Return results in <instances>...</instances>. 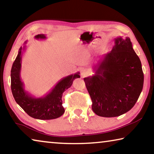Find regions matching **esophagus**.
I'll use <instances>...</instances> for the list:
<instances>
[{
    "label": "esophagus",
    "mask_w": 154,
    "mask_h": 154,
    "mask_svg": "<svg viewBox=\"0 0 154 154\" xmlns=\"http://www.w3.org/2000/svg\"><path fill=\"white\" fill-rule=\"evenodd\" d=\"M80 75H81V77L82 78L86 77L87 75H89V71H88V69H83L81 70L80 71Z\"/></svg>",
    "instance_id": "1"
}]
</instances>
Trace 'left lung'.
Wrapping results in <instances>:
<instances>
[{
  "label": "left lung",
  "mask_w": 154,
  "mask_h": 154,
  "mask_svg": "<svg viewBox=\"0 0 154 154\" xmlns=\"http://www.w3.org/2000/svg\"><path fill=\"white\" fill-rule=\"evenodd\" d=\"M94 71L92 76L83 80L97 116L118 117L133 107L142 92L144 75L129 37L115 38L112 50L103 56Z\"/></svg>",
  "instance_id": "8db88e82"
}]
</instances>
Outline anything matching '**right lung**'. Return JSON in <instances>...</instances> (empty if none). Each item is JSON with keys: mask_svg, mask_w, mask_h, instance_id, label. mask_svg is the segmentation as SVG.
Returning a JSON list of instances; mask_svg holds the SVG:
<instances>
[{"mask_svg": "<svg viewBox=\"0 0 154 154\" xmlns=\"http://www.w3.org/2000/svg\"><path fill=\"white\" fill-rule=\"evenodd\" d=\"M36 39H45V35H37ZM21 47L18 54L12 65L11 71V88L15 100L28 116L38 119H53L60 118L64 113L62 106V94L71 86L72 82L76 78H79V72H77L62 78L56 83L52 90L43 97L36 98L26 91L24 83L20 77L22 69V54L26 46Z\"/></svg>", "mask_w": 154, "mask_h": 154, "instance_id": "right-lung-1", "label": "right lung"}]
</instances>
